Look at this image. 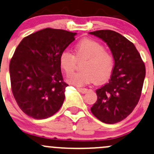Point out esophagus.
<instances>
[{
	"label": "esophagus",
	"mask_w": 154,
	"mask_h": 154,
	"mask_svg": "<svg viewBox=\"0 0 154 154\" xmlns=\"http://www.w3.org/2000/svg\"><path fill=\"white\" fill-rule=\"evenodd\" d=\"M77 90L80 91V93H82V94H86L88 92V91L87 88H78Z\"/></svg>",
	"instance_id": "34e87169"
}]
</instances>
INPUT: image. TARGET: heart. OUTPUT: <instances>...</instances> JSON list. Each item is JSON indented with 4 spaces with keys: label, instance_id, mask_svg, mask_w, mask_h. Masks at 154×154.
I'll list each match as a JSON object with an SVG mask.
<instances>
[{
    "label": "heart",
    "instance_id": "b5f03b06",
    "mask_svg": "<svg viewBox=\"0 0 154 154\" xmlns=\"http://www.w3.org/2000/svg\"><path fill=\"white\" fill-rule=\"evenodd\" d=\"M74 50V55L65 50L59 58L60 68L66 74L73 71L77 62L84 60L81 67L82 72L68 76L69 83L83 86L94 80L97 83L103 82L111 77L115 67V57L102 44L85 38L76 44Z\"/></svg>",
    "mask_w": 154,
    "mask_h": 154
}]
</instances>
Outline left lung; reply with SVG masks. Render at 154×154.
Returning <instances> with one entry per match:
<instances>
[{"label":"left lung","mask_w":154,"mask_h":154,"mask_svg":"<svg viewBox=\"0 0 154 154\" xmlns=\"http://www.w3.org/2000/svg\"><path fill=\"white\" fill-rule=\"evenodd\" d=\"M107 43L115 57L109 82L96 91L97 101L91 112L103 123L116 124L134 110L141 96L146 66L132 42L110 30L90 32Z\"/></svg>","instance_id":"obj_1"}]
</instances>
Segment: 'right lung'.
Segmentation results:
<instances>
[{
	"label": "right lung",
	"instance_id": "1",
	"mask_svg": "<svg viewBox=\"0 0 154 154\" xmlns=\"http://www.w3.org/2000/svg\"><path fill=\"white\" fill-rule=\"evenodd\" d=\"M76 33L45 28L25 37L9 64L12 94L20 109L34 119H45L63 105L65 89L59 58Z\"/></svg>",
	"mask_w": 154,
	"mask_h": 154
}]
</instances>
